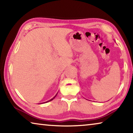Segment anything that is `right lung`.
I'll return each instance as SVG.
<instances>
[{"mask_svg":"<svg viewBox=\"0 0 133 133\" xmlns=\"http://www.w3.org/2000/svg\"><path fill=\"white\" fill-rule=\"evenodd\" d=\"M57 93L56 94V96H55V97H53V98H51V99H50V100H49V101H48V102H46L43 103H48V102H50V101H51V100H53V99H54V98H55L56 97V96H57Z\"/></svg>","mask_w":133,"mask_h":133,"instance_id":"obj_1","label":"right lung"}]
</instances>
